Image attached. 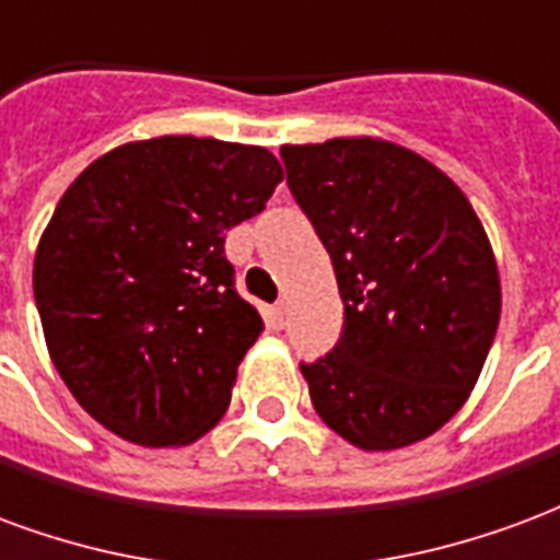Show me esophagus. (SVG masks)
<instances>
[{
    "label": "esophagus",
    "mask_w": 560,
    "mask_h": 560,
    "mask_svg": "<svg viewBox=\"0 0 560 560\" xmlns=\"http://www.w3.org/2000/svg\"><path fill=\"white\" fill-rule=\"evenodd\" d=\"M275 322L283 328V322H285V301H277L275 304Z\"/></svg>",
    "instance_id": "34e87169"
}]
</instances>
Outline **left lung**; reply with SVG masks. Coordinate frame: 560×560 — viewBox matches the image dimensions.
<instances>
[{"label":"left lung","instance_id":"1","mask_svg":"<svg viewBox=\"0 0 560 560\" xmlns=\"http://www.w3.org/2000/svg\"><path fill=\"white\" fill-rule=\"evenodd\" d=\"M280 158L346 307L340 342L301 364L313 409L361 451L427 439L463 409L501 316L475 208L439 166L373 137L283 145Z\"/></svg>","mask_w":560,"mask_h":560}]
</instances>
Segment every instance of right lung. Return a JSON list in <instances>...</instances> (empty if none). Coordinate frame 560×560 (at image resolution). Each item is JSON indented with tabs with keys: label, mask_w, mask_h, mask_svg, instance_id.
<instances>
[{
	"label": "right lung",
	"mask_w": 560,
	"mask_h": 560,
	"mask_svg": "<svg viewBox=\"0 0 560 560\" xmlns=\"http://www.w3.org/2000/svg\"><path fill=\"white\" fill-rule=\"evenodd\" d=\"M280 182L259 145L154 137L65 190L35 253V304L62 382L118 439L190 444L223 418L265 328L223 241Z\"/></svg>",
	"instance_id": "1"
}]
</instances>
